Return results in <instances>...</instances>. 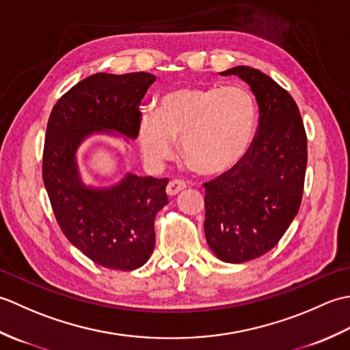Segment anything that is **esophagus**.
<instances>
[{
    "label": "esophagus",
    "instance_id": "34e87169",
    "mask_svg": "<svg viewBox=\"0 0 350 350\" xmlns=\"http://www.w3.org/2000/svg\"><path fill=\"white\" fill-rule=\"evenodd\" d=\"M185 188H187V183H185L183 180L174 179V180H171V182L167 185V194L173 197V196H176V194H179V192L183 191Z\"/></svg>",
    "mask_w": 350,
    "mask_h": 350
}]
</instances>
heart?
I'll use <instances>...</instances> for the list:
<instances>
[{
    "label": "heart",
    "instance_id": "b5f03b06",
    "mask_svg": "<svg viewBox=\"0 0 350 350\" xmlns=\"http://www.w3.org/2000/svg\"><path fill=\"white\" fill-rule=\"evenodd\" d=\"M257 109L239 85L179 87L163 93L156 111L138 122V144L146 162L162 165L180 139L185 158L198 173H227L248 153L256 133Z\"/></svg>",
    "mask_w": 350,
    "mask_h": 350
}]
</instances>
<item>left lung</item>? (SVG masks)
<instances>
[{
	"label": "left lung",
	"mask_w": 350,
	"mask_h": 350,
	"mask_svg": "<svg viewBox=\"0 0 350 350\" xmlns=\"http://www.w3.org/2000/svg\"><path fill=\"white\" fill-rule=\"evenodd\" d=\"M254 93L258 126L248 153L204 183V233L215 256L243 263L271 251L299 211L307 168V133L298 105L263 72L237 66Z\"/></svg>",
	"instance_id": "1"
}]
</instances>
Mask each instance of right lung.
Returning <instances> with one entry per match:
<instances>
[{
  "mask_svg": "<svg viewBox=\"0 0 350 350\" xmlns=\"http://www.w3.org/2000/svg\"><path fill=\"white\" fill-rule=\"evenodd\" d=\"M154 79L146 72L94 73L57 100L48 120L42 174L55 219L72 245L108 269L133 271L152 256L168 179L126 174L111 188L87 187L77 150L96 132L137 138L139 103Z\"/></svg>",
  "mask_w": 350,
  "mask_h": 350,
  "instance_id": "right-lung-1",
  "label": "right lung"
}]
</instances>
